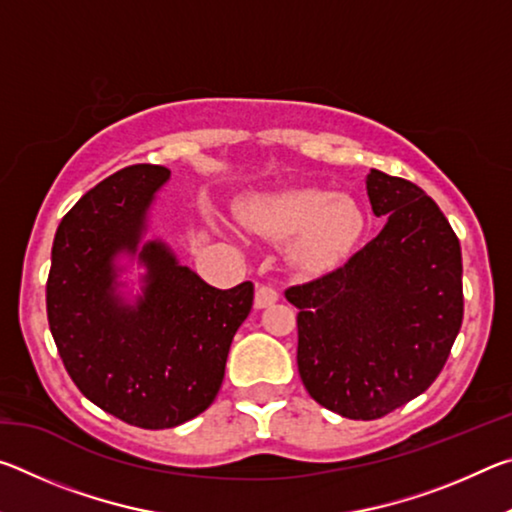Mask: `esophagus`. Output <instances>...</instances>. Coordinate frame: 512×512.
Returning a JSON list of instances; mask_svg holds the SVG:
<instances>
[{"instance_id":"34e87169","label":"esophagus","mask_w":512,"mask_h":512,"mask_svg":"<svg viewBox=\"0 0 512 512\" xmlns=\"http://www.w3.org/2000/svg\"><path fill=\"white\" fill-rule=\"evenodd\" d=\"M280 298V293H277L271 284H259L257 291H255V307L257 309H264V307H271Z\"/></svg>"}]
</instances>
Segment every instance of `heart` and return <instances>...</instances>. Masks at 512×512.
<instances>
[{"label":"heart","instance_id":"obj_1","mask_svg":"<svg viewBox=\"0 0 512 512\" xmlns=\"http://www.w3.org/2000/svg\"><path fill=\"white\" fill-rule=\"evenodd\" d=\"M237 221L244 230L266 239H289V259L311 273L341 266L366 230V214L352 196L320 187H289L250 196L239 205Z\"/></svg>","mask_w":512,"mask_h":512}]
</instances>
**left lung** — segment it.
<instances>
[{
  "label": "left lung",
  "instance_id": "left-lung-1",
  "mask_svg": "<svg viewBox=\"0 0 512 512\" xmlns=\"http://www.w3.org/2000/svg\"><path fill=\"white\" fill-rule=\"evenodd\" d=\"M379 235L336 271L287 289L298 311V372L350 420H377L436 381L463 323L461 244L418 185L370 169Z\"/></svg>",
  "mask_w": 512,
  "mask_h": 512
}]
</instances>
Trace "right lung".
<instances>
[{
    "label": "right lung",
    "instance_id": "1",
    "mask_svg": "<svg viewBox=\"0 0 512 512\" xmlns=\"http://www.w3.org/2000/svg\"><path fill=\"white\" fill-rule=\"evenodd\" d=\"M169 176L133 164L90 189L58 225L47 280L49 329L69 377L142 429L178 427L214 402L255 293L253 282L214 289L162 239H144ZM121 256L145 266L133 303L120 291Z\"/></svg>",
    "mask_w": 512,
    "mask_h": 512
}]
</instances>
